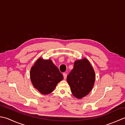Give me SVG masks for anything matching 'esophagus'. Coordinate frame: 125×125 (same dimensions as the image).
<instances>
[{"label": "esophagus", "instance_id": "34e87169", "mask_svg": "<svg viewBox=\"0 0 125 125\" xmlns=\"http://www.w3.org/2000/svg\"><path fill=\"white\" fill-rule=\"evenodd\" d=\"M63 77H64V80H65L66 79H67V74H66V73H63Z\"/></svg>", "mask_w": 125, "mask_h": 125}]
</instances>
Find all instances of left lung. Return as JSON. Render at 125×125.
<instances>
[{
  "mask_svg": "<svg viewBox=\"0 0 125 125\" xmlns=\"http://www.w3.org/2000/svg\"><path fill=\"white\" fill-rule=\"evenodd\" d=\"M95 80L94 70L86 58L75 61L74 68L67 79L73 95L79 99L89 94L93 87Z\"/></svg>",
  "mask_w": 125,
  "mask_h": 125,
  "instance_id": "left-lung-1",
  "label": "left lung"
}]
</instances>
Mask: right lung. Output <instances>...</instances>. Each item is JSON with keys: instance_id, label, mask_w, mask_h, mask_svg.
I'll return each instance as SVG.
<instances>
[{"instance_id": "1", "label": "right lung", "mask_w": 125, "mask_h": 125, "mask_svg": "<svg viewBox=\"0 0 125 125\" xmlns=\"http://www.w3.org/2000/svg\"><path fill=\"white\" fill-rule=\"evenodd\" d=\"M30 78L35 88L42 94H48L53 91L63 76L51 60L40 58L31 68Z\"/></svg>"}]
</instances>
